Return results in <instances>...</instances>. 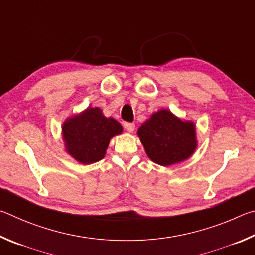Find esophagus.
Segmentation results:
<instances>
[{
	"label": "esophagus",
	"instance_id": "34e87169",
	"mask_svg": "<svg viewBox=\"0 0 255 255\" xmlns=\"http://www.w3.org/2000/svg\"><path fill=\"white\" fill-rule=\"evenodd\" d=\"M124 128L125 130H127L128 132H133L134 131V128H135V124L134 123H131V122H124Z\"/></svg>",
	"mask_w": 255,
	"mask_h": 255
}]
</instances>
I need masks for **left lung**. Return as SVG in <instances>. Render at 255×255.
Wrapping results in <instances>:
<instances>
[{"mask_svg": "<svg viewBox=\"0 0 255 255\" xmlns=\"http://www.w3.org/2000/svg\"><path fill=\"white\" fill-rule=\"evenodd\" d=\"M148 157L161 166L188 159L197 146L193 122H184L170 111L160 110L137 131Z\"/></svg>", "mask_w": 255, "mask_h": 255, "instance_id": "left-lung-1", "label": "left lung"}]
</instances>
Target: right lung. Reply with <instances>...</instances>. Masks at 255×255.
<instances>
[{"instance_id": "1", "label": "right lung", "mask_w": 255, "mask_h": 255, "mask_svg": "<svg viewBox=\"0 0 255 255\" xmlns=\"http://www.w3.org/2000/svg\"><path fill=\"white\" fill-rule=\"evenodd\" d=\"M122 131V125L114 119L105 118L98 107H88L62 125L67 151L71 157L85 164L104 158L110 140Z\"/></svg>"}]
</instances>
